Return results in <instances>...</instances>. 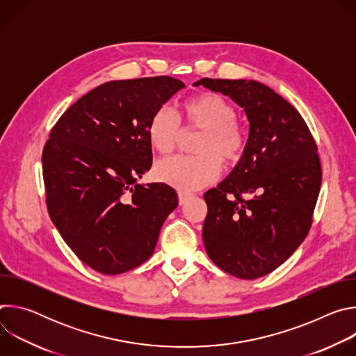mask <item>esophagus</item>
Masks as SVG:
<instances>
[{
  "label": "esophagus",
  "instance_id": "obj_1",
  "mask_svg": "<svg viewBox=\"0 0 356 356\" xmlns=\"http://www.w3.org/2000/svg\"><path fill=\"white\" fill-rule=\"evenodd\" d=\"M188 197H190V194H188V193H184V191H179V202H180V206L186 204V201L188 200Z\"/></svg>",
  "mask_w": 356,
  "mask_h": 356
}]
</instances>
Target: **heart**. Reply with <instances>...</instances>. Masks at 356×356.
<instances>
[{
	"label": "heart",
	"instance_id": "b5f03b06",
	"mask_svg": "<svg viewBox=\"0 0 356 356\" xmlns=\"http://www.w3.org/2000/svg\"><path fill=\"white\" fill-rule=\"evenodd\" d=\"M188 127L202 131L195 156L177 155L155 165V177L179 190L191 191L217 180L221 165H235L245 150L246 136L236 125L238 113L222 95L202 92L184 103ZM181 127L176 113L163 106L152 114L147 124V139L159 154H170L180 136Z\"/></svg>",
	"mask_w": 356,
	"mask_h": 356
}]
</instances>
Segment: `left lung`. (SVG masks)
<instances>
[{"label": "left lung", "mask_w": 356, "mask_h": 356, "mask_svg": "<svg viewBox=\"0 0 356 356\" xmlns=\"http://www.w3.org/2000/svg\"><path fill=\"white\" fill-rule=\"evenodd\" d=\"M193 86L228 95L249 121L239 162L204 194L207 255L235 277H262L310 231L321 187L317 145L297 110L259 81L201 79Z\"/></svg>", "instance_id": "1"}]
</instances>
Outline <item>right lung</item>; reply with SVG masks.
<instances>
[{
  "instance_id": "obj_1",
  "label": "right lung",
  "mask_w": 356,
  "mask_h": 356,
  "mask_svg": "<svg viewBox=\"0 0 356 356\" xmlns=\"http://www.w3.org/2000/svg\"><path fill=\"white\" fill-rule=\"evenodd\" d=\"M183 87L169 76L108 81L50 131L42 154L47 211L95 272L120 275L147 261L179 204L170 186L138 179L152 166L149 120Z\"/></svg>"
}]
</instances>
